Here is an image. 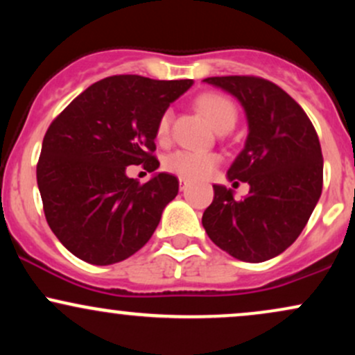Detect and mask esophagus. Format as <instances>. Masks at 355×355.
<instances>
[{
  "instance_id": "34e87169",
  "label": "esophagus",
  "mask_w": 355,
  "mask_h": 355,
  "mask_svg": "<svg viewBox=\"0 0 355 355\" xmlns=\"http://www.w3.org/2000/svg\"><path fill=\"white\" fill-rule=\"evenodd\" d=\"M178 185H180V190L183 191L187 189V185H189V182H187L185 178H178Z\"/></svg>"
}]
</instances>
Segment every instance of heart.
Masks as SVG:
<instances>
[{"label":"heart","mask_w":355,"mask_h":355,"mask_svg":"<svg viewBox=\"0 0 355 355\" xmlns=\"http://www.w3.org/2000/svg\"><path fill=\"white\" fill-rule=\"evenodd\" d=\"M195 105L200 110L203 116L209 120L217 132L220 130H230L237 120V108L234 101L220 93H202ZM170 130V112H165L160 116L157 125L158 138L168 137ZM220 164V157L217 153L210 152H190V150H177L165 158V168L170 173L178 175L187 180H202L210 177L214 170Z\"/></svg>","instance_id":"b5f03b06"}]
</instances>
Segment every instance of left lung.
<instances>
[{"label": "left lung", "mask_w": 355, "mask_h": 355, "mask_svg": "<svg viewBox=\"0 0 355 355\" xmlns=\"http://www.w3.org/2000/svg\"><path fill=\"white\" fill-rule=\"evenodd\" d=\"M205 83L240 101L247 115L245 146L227 172L247 182L248 195L214 185L202 225L211 242L243 262H266L295 242L322 193L324 160L312 121L291 95L259 76H211Z\"/></svg>", "instance_id": "1"}]
</instances>
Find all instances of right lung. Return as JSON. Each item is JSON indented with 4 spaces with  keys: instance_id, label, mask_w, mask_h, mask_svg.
Listing matches in <instances>:
<instances>
[{
    "instance_id": "right-lung-1",
    "label": "right lung",
    "mask_w": 355,
    "mask_h": 355,
    "mask_svg": "<svg viewBox=\"0 0 355 355\" xmlns=\"http://www.w3.org/2000/svg\"><path fill=\"white\" fill-rule=\"evenodd\" d=\"M191 80L115 75L85 89L51 121L36 165L44 217L73 255L93 266L128 259L148 242L178 193L177 177L157 173L141 185L126 166L146 172L157 125Z\"/></svg>"
}]
</instances>
